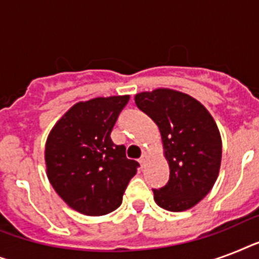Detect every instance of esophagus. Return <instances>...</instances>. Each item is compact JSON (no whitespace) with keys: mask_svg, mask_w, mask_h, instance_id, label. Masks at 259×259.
Wrapping results in <instances>:
<instances>
[{"mask_svg":"<svg viewBox=\"0 0 259 259\" xmlns=\"http://www.w3.org/2000/svg\"><path fill=\"white\" fill-rule=\"evenodd\" d=\"M146 160H148V154L144 152V153L141 154V157H140V160H138V162H140V165H141V168H144L145 166V162Z\"/></svg>","mask_w":259,"mask_h":259,"instance_id":"esophagus-1","label":"esophagus"}]
</instances>
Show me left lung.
<instances>
[{"label":"left lung","mask_w":259,"mask_h":259,"mask_svg":"<svg viewBox=\"0 0 259 259\" xmlns=\"http://www.w3.org/2000/svg\"><path fill=\"white\" fill-rule=\"evenodd\" d=\"M161 133L169 181L153 189L161 208L180 212L196 205L215 184L222 161V138L208 110L188 94L157 89L134 97Z\"/></svg>","instance_id":"1"}]
</instances>
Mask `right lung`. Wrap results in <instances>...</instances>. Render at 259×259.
Instances as JSON below:
<instances>
[{
	"label": "right lung",
	"instance_id": "add662e5",
	"mask_svg": "<svg viewBox=\"0 0 259 259\" xmlns=\"http://www.w3.org/2000/svg\"><path fill=\"white\" fill-rule=\"evenodd\" d=\"M129 95L78 102L52 127L46 144L48 180L71 208L89 217L113 212L122 203L137 161L111 141V130Z\"/></svg>",
	"mask_w": 259,
	"mask_h": 259
}]
</instances>
